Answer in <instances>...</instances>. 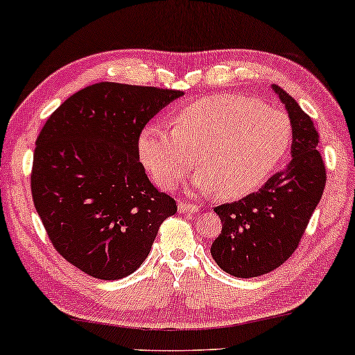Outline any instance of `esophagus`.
<instances>
[{"label":"esophagus","mask_w":355,"mask_h":355,"mask_svg":"<svg viewBox=\"0 0 355 355\" xmlns=\"http://www.w3.org/2000/svg\"><path fill=\"white\" fill-rule=\"evenodd\" d=\"M178 211L181 214H194L199 211L198 205H192V204H187L186 200H179L178 202Z\"/></svg>","instance_id":"obj_1"}]
</instances>
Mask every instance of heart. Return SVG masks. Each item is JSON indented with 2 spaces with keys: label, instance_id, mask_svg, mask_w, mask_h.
I'll list each match as a JSON object with an SVG mask.
<instances>
[{
  "label": "heart",
  "instance_id": "1",
  "mask_svg": "<svg viewBox=\"0 0 355 355\" xmlns=\"http://www.w3.org/2000/svg\"><path fill=\"white\" fill-rule=\"evenodd\" d=\"M291 141L290 118L243 95H214L181 108L173 131L144 126L138 151L143 164L164 189L189 173L192 157L200 173L198 191L235 199L255 191L271 176Z\"/></svg>",
  "mask_w": 355,
  "mask_h": 355
}]
</instances>
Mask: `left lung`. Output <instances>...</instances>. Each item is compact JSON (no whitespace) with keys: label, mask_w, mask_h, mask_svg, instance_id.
Wrapping results in <instances>:
<instances>
[{"label":"left lung","mask_w":355,"mask_h":355,"mask_svg":"<svg viewBox=\"0 0 355 355\" xmlns=\"http://www.w3.org/2000/svg\"><path fill=\"white\" fill-rule=\"evenodd\" d=\"M271 89L291 121V161L257 192L217 205L222 232L211 253L225 273L255 278L283 265L298 248L326 186V168L318 151L319 135L311 116L282 87Z\"/></svg>","instance_id":"8db88e82"}]
</instances>
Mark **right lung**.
<instances>
[{
	"mask_svg": "<svg viewBox=\"0 0 355 355\" xmlns=\"http://www.w3.org/2000/svg\"><path fill=\"white\" fill-rule=\"evenodd\" d=\"M181 90L100 82L47 118L36 139L31 191L51 243L98 279L128 277L146 260L176 200L151 184L139 135Z\"/></svg>",
	"mask_w": 355,
	"mask_h": 355,
	"instance_id": "right-lung-1",
	"label": "right lung"
}]
</instances>
